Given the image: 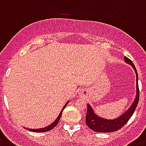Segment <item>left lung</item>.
Here are the masks:
<instances>
[{
	"instance_id": "1",
	"label": "left lung",
	"mask_w": 146,
	"mask_h": 146,
	"mask_svg": "<svg viewBox=\"0 0 146 146\" xmlns=\"http://www.w3.org/2000/svg\"><path fill=\"white\" fill-rule=\"evenodd\" d=\"M125 62L131 64L135 70L136 76H137L136 77L137 78V95H136L135 100L131 106V108L125 113L124 114H122L119 118L115 119H105L98 117L97 115L94 113L90 105L88 104V111H87L85 121H86L87 125L94 131L101 132V133H109V132L118 131L128 122L129 119L133 115V112L135 111L136 108L137 106L139 98L137 72V69H136L135 66H134L131 60H130L126 56H125Z\"/></svg>"
}]
</instances>
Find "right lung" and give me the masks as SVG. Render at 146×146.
Instances as JSON below:
<instances>
[{
  "label": "right lung",
  "instance_id": "obj_1",
  "mask_svg": "<svg viewBox=\"0 0 146 146\" xmlns=\"http://www.w3.org/2000/svg\"><path fill=\"white\" fill-rule=\"evenodd\" d=\"M67 103H68V102H67V103H66L65 106H64L63 109L66 107V105H67ZM63 109H62V111H63ZM62 111H61V113H60L59 115H58V117H57V119H56V120L52 122V124L50 125L49 126H47V127H45V128H38V129H29V128H27V129L29 130V131H34V132H45V131H48L52 130V128H55V127L57 125V124H58V122H59V119H60V118H61V116H62Z\"/></svg>",
  "mask_w": 146,
  "mask_h": 146
}]
</instances>
